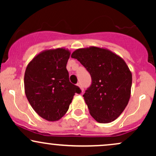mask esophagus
Returning a JSON list of instances; mask_svg holds the SVG:
<instances>
[{
    "label": "esophagus",
    "instance_id": "obj_1",
    "mask_svg": "<svg viewBox=\"0 0 156 156\" xmlns=\"http://www.w3.org/2000/svg\"><path fill=\"white\" fill-rule=\"evenodd\" d=\"M77 86H78V87H80V90H81V92H83V87H82V86L80 85V83H78V84H77Z\"/></svg>",
    "mask_w": 156,
    "mask_h": 156
}]
</instances>
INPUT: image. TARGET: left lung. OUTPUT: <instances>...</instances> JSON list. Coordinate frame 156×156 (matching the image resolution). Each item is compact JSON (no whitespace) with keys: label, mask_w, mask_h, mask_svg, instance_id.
<instances>
[{"label":"left lung","mask_w":156,"mask_h":156,"mask_svg":"<svg viewBox=\"0 0 156 156\" xmlns=\"http://www.w3.org/2000/svg\"><path fill=\"white\" fill-rule=\"evenodd\" d=\"M92 77V84L83 95L91 116L98 122L115 120L130 98L132 73L119 55L106 48H79L71 55Z\"/></svg>","instance_id":"obj_1"}]
</instances>
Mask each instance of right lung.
<instances>
[{
  "instance_id": "add662e5",
  "label": "right lung",
  "mask_w": 156,
  "mask_h": 156,
  "mask_svg": "<svg viewBox=\"0 0 156 156\" xmlns=\"http://www.w3.org/2000/svg\"><path fill=\"white\" fill-rule=\"evenodd\" d=\"M70 51L64 48L45 50L27 65L24 88L27 99L39 116L58 121L69 109L79 87L71 83L67 69Z\"/></svg>"
}]
</instances>
